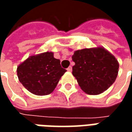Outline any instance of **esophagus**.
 Wrapping results in <instances>:
<instances>
[{
  "mask_svg": "<svg viewBox=\"0 0 132 132\" xmlns=\"http://www.w3.org/2000/svg\"><path fill=\"white\" fill-rule=\"evenodd\" d=\"M67 71H69V72L72 71V67H71V66H69V68L67 69Z\"/></svg>",
  "mask_w": 132,
  "mask_h": 132,
  "instance_id": "obj_1",
  "label": "esophagus"
}]
</instances>
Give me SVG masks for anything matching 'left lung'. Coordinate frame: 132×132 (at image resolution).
<instances>
[{"label": "left lung", "mask_w": 132, "mask_h": 132, "mask_svg": "<svg viewBox=\"0 0 132 132\" xmlns=\"http://www.w3.org/2000/svg\"><path fill=\"white\" fill-rule=\"evenodd\" d=\"M72 73L80 88L88 95H99L115 81L119 63L105 48L83 49L75 51Z\"/></svg>", "instance_id": "left-lung-1"}]
</instances>
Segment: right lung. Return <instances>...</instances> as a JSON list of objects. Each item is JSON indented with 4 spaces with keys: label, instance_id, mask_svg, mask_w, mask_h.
<instances>
[{
    "label": "right lung",
    "instance_id": "right-lung-1",
    "mask_svg": "<svg viewBox=\"0 0 132 132\" xmlns=\"http://www.w3.org/2000/svg\"><path fill=\"white\" fill-rule=\"evenodd\" d=\"M66 71L61 68L60 60L49 52L30 56L17 69L20 82L36 95L52 93Z\"/></svg>",
    "mask_w": 132,
    "mask_h": 132
}]
</instances>
